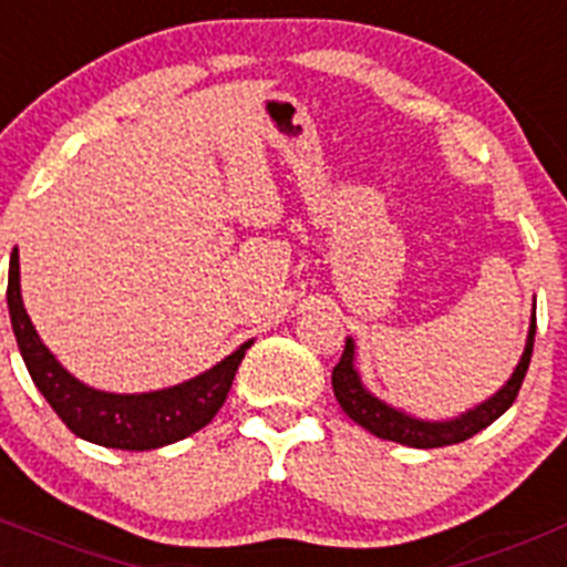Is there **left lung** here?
Returning <instances> with one entry per match:
<instances>
[{
    "label": "left lung",
    "instance_id": "obj_1",
    "mask_svg": "<svg viewBox=\"0 0 567 567\" xmlns=\"http://www.w3.org/2000/svg\"><path fill=\"white\" fill-rule=\"evenodd\" d=\"M534 332H537V316H532L526 349H523V358L520 363H517L515 374L509 378V383H506L498 394L492 396V400L481 403L475 411H467V414H462L458 420L422 422L403 414V411L391 409V405L380 403L378 396H372L363 389L361 378H358L355 343H352V338H347L341 361L332 369V391H336V400L341 403L343 414L352 422H358L361 427H367V431L374 433L378 439L409 444V447H422V451H427V447H444V444L467 442L470 436H475V433L484 431L486 425H492V422L498 420V416L517 400V391H520L523 378H526L528 372V363H532Z\"/></svg>",
    "mask_w": 567,
    "mask_h": 567
}]
</instances>
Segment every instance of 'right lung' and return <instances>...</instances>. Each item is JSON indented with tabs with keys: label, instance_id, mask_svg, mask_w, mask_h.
<instances>
[{
	"label": "right lung",
	"instance_id": "1",
	"mask_svg": "<svg viewBox=\"0 0 567 567\" xmlns=\"http://www.w3.org/2000/svg\"><path fill=\"white\" fill-rule=\"evenodd\" d=\"M8 308L24 367L52 411L75 436L103 444V447H116V451H156L209 425L212 416L226 403L237 367L251 343H243L218 367L173 389L151 391V394H109V391L89 389L81 380L72 378L41 343L21 301L16 248L10 254Z\"/></svg>",
	"mask_w": 567,
	"mask_h": 567
}]
</instances>
